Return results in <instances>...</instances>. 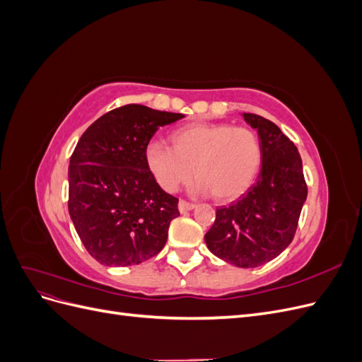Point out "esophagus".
I'll use <instances>...</instances> for the list:
<instances>
[{
	"instance_id": "34e87169",
	"label": "esophagus",
	"mask_w": 362,
	"mask_h": 362,
	"mask_svg": "<svg viewBox=\"0 0 362 362\" xmlns=\"http://www.w3.org/2000/svg\"><path fill=\"white\" fill-rule=\"evenodd\" d=\"M194 208V204H192V202H187V201H180V204H178V210H180V213H187V211H190V210H193Z\"/></svg>"
}]
</instances>
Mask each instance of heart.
I'll list each match as a JSON object with an SVG mask.
<instances>
[{
	"mask_svg": "<svg viewBox=\"0 0 362 362\" xmlns=\"http://www.w3.org/2000/svg\"><path fill=\"white\" fill-rule=\"evenodd\" d=\"M170 148L151 141L145 149L148 170L164 192H177L193 173V192L231 202L255 182L262 148L258 136L245 127L193 122L172 131Z\"/></svg>",
	"mask_w": 362,
	"mask_h": 362,
	"instance_id": "obj_1",
	"label": "heart"
}]
</instances>
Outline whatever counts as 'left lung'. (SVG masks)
Here are the masks:
<instances>
[{
    "label": "left lung",
    "mask_w": 362,
    "mask_h": 362,
    "mask_svg": "<svg viewBox=\"0 0 362 362\" xmlns=\"http://www.w3.org/2000/svg\"><path fill=\"white\" fill-rule=\"evenodd\" d=\"M242 116L257 129L261 141L258 180L237 202L217 208L205 243L211 254L229 264L252 269L288 247L308 189L293 141L269 119L252 113Z\"/></svg>",
    "instance_id": "1"
}]
</instances>
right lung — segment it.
<instances>
[{
	"instance_id": "1",
	"label": "right lung",
	"mask_w": 362,
	"mask_h": 362,
	"mask_svg": "<svg viewBox=\"0 0 362 362\" xmlns=\"http://www.w3.org/2000/svg\"><path fill=\"white\" fill-rule=\"evenodd\" d=\"M182 117L128 104L95 120L76 144L68 170L69 216L101 264H140L166 245L178 199L156 182L145 149L160 127Z\"/></svg>"
}]
</instances>
